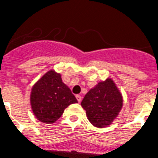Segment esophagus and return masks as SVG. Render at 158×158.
Segmentation results:
<instances>
[{
  "instance_id": "obj_1",
  "label": "esophagus",
  "mask_w": 158,
  "mask_h": 158,
  "mask_svg": "<svg viewBox=\"0 0 158 158\" xmlns=\"http://www.w3.org/2000/svg\"><path fill=\"white\" fill-rule=\"evenodd\" d=\"M76 98H77V100L78 103H80V102L81 101V96H79V95H77Z\"/></svg>"
}]
</instances>
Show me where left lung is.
Here are the masks:
<instances>
[{
	"instance_id": "obj_1",
	"label": "left lung",
	"mask_w": 158,
	"mask_h": 158,
	"mask_svg": "<svg viewBox=\"0 0 158 158\" xmlns=\"http://www.w3.org/2000/svg\"><path fill=\"white\" fill-rule=\"evenodd\" d=\"M123 96L111 78L99 82L82 100L89 122L98 128L107 127L118 116L123 107Z\"/></svg>"
}]
</instances>
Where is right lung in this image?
<instances>
[{
    "label": "right lung",
    "instance_id": "right-lung-1",
    "mask_svg": "<svg viewBox=\"0 0 158 158\" xmlns=\"http://www.w3.org/2000/svg\"><path fill=\"white\" fill-rule=\"evenodd\" d=\"M31 110L38 120L44 123L56 122L69 105L77 103L74 95L54 69L43 75L31 88Z\"/></svg>",
    "mask_w": 158,
    "mask_h": 158
}]
</instances>
